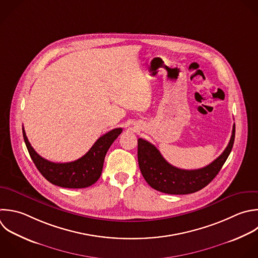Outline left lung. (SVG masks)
Instances as JSON below:
<instances>
[{
	"label": "left lung",
	"instance_id": "1",
	"mask_svg": "<svg viewBox=\"0 0 258 258\" xmlns=\"http://www.w3.org/2000/svg\"><path fill=\"white\" fill-rule=\"evenodd\" d=\"M235 138L233 125L230 141L223 153L209 165L199 169H180L169 164L159 150L148 141L138 139V164L147 183L154 189L170 195H186L209 184L227 160Z\"/></svg>",
	"mask_w": 258,
	"mask_h": 258
}]
</instances>
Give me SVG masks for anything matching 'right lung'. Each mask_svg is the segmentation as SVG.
Masks as SVG:
<instances>
[{
  "label": "right lung",
  "mask_w": 258,
  "mask_h": 258,
  "mask_svg": "<svg viewBox=\"0 0 258 258\" xmlns=\"http://www.w3.org/2000/svg\"><path fill=\"white\" fill-rule=\"evenodd\" d=\"M116 128L101 136L81 158L72 162L56 163L41 157L31 146L23 128V137L28 152L40 173L52 184L68 188H83L94 184L101 176L107 151L121 134Z\"/></svg>",
  "instance_id": "1"
}]
</instances>
